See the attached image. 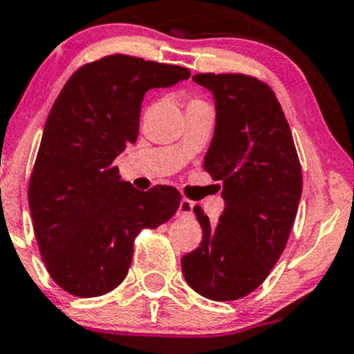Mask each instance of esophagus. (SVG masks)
<instances>
[{"label":"esophagus","instance_id":"1","mask_svg":"<svg viewBox=\"0 0 354 354\" xmlns=\"http://www.w3.org/2000/svg\"><path fill=\"white\" fill-rule=\"evenodd\" d=\"M194 214V202L188 201V198H181L180 207H178V216H192Z\"/></svg>","mask_w":354,"mask_h":354}]
</instances>
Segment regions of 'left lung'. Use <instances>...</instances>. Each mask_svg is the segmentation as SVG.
Masks as SVG:
<instances>
[{"mask_svg":"<svg viewBox=\"0 0 354 354\" xmlns=\"http://www.w3.org/2000/svg\"><path fill=\"white\" fill-rule=\"evenodd\" d=\"M214 95L216 128L204 169L221 181L225 211L211 225L194 212L202 242L181 257L188 286L212 301L256 290L282 256L297 214L303 173L292 133L275 93L245 74H197Z\"/></svg>","mask_w":354,"mask_h":354,"instance_id":"8db88e82","label":"left lung"}]
</instances>
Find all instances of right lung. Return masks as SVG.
<instances>
[{"label":"right lung","mask_w":354,"mask_h":354,"mask_svg":"<svg viewBox=\"0 0 354 354\" xmlns=\"http://www.w3.org/2000/svg\"><path fill=\"white\" fill-rule=\"evenodd\" d=\"M188 77L180 65L107 55L79 67L55 100L30 174L29 207L48 273L72 296L114 290L128 275L136 235L180 207L176 188L136 190L114 160L138 138L147 91Z\"/></svg>","instance_id":"right-lung-1"}]
</instances>
